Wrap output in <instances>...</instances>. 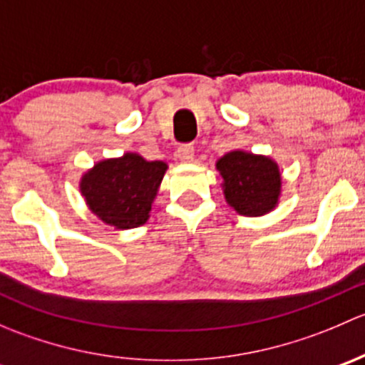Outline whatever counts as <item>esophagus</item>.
<instances>
[{
  "mask_svg": "<svg viewBox=\"0 0 365 365\" xmlns=\"http://www.w3.org/2000/svg\"><path fill=\"white\" fill-rule=\"evenodd\" d=\"M176 157H178L182 162H192L194 160V146H190V145L180 146L178 152H176Z\"/></svg>",
  "mask_w": 365,
  "mask_h": 365,
  "instance_id": "1",
  "label": "esophagus"
}]
</instances>
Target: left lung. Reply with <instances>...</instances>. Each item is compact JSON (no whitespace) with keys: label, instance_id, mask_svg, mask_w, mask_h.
Segmentation results:
<instances>
[{"label":"left lung","instance_id":"left-lung-1","mask_svg":"<svg viewBox=\"0 0 365 365\" xmlns=\"http://www.w3.org/2000/svg\"><path fill=\"white\" fill-rule=\"evenodd\" d=\"M215 168L222 176L227 205L240 215L259 217L277 206L282 178L277 162L270 157L235 150L220 157Z\"/></svg>","mask_w":365,"mask_h":365}]
</instances>
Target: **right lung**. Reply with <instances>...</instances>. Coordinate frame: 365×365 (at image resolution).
<instances>
[{
    "mask_svg": "<svg viewBox=\"0 0 365 365\" xmlns=\"http://www.w3.org/2000/svg\"><path fill=\"white\" fill-rule=\"evenodd\" d=\"M168 164L139 153L97 162L81 178L79 190L91 212L114 230H130L148 220Z\"/></svg>",
    "mask_w": 365,
    "mask_h": 365,
    "instance_id": "obj_1",
    "label": "right lung"
}]
</instances>
